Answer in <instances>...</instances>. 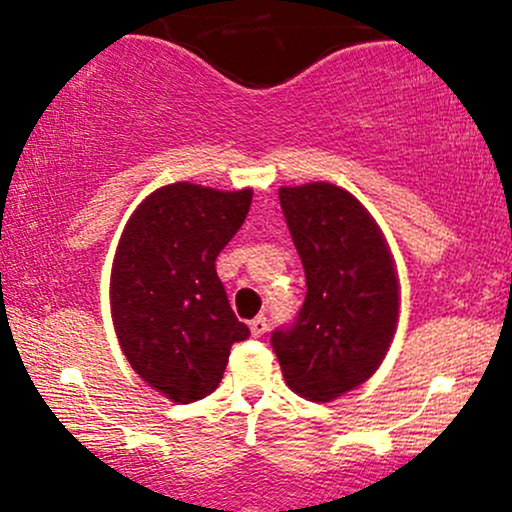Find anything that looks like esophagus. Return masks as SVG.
<instances>
[{"label": "esophagus", "mask_w": 512, "mask_h": 512, "mask_svg": "<svg viewBox=\"0 0 512 512\" xmlns=\"http://www.w3.org/2000/svg\"><path fill=\"white\" fill-rule=\"evenodd\" d=\"M267 327H269V322H267V317L264 315H260V317H255V320L250 322V332H252V337H262L264 332H267Z\"/></svg>", "instance_id": "esophagus-1"}]
</instances>
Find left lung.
Segmentation results:
<instances>
[{
    "label": "left lung",
    "mask_w": 512,
    "mask_h": 512,
    "mask_svg": "<svg viewBox=\"0 0 512 512\" xmlns=\"http://www.w3.org/2000/svg\"><path fill=\"white\" fill-rule=\"evenodd\" d=\"M279 202L308 293L296 320L272 332V349L296 395L330 402L383 363L397 327L395 262L378 223L342 187H281Z\"/></svg>",
    "instance_id": "1"
}]
</instances>
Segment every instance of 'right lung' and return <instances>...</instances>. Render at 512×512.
Masks as SVG:
<instances>
[{
    "label": "right lung",
    "instance_id": "add662e5",
    "mask_svg": "<svg viewBox=\"0 0 512 512\" xmlns=\"http://www.w3.org/2000/svg\"><path fill=\"white\" fill-rule=\"evenodd\" d=\"M252 190L175 182L151 192L115 252L110 305L129 366L173 402L211 395L236 342L250 337L228 303L216 257L243 226Z\"/></svg>",
    "mask_w": 512,
    "mask_h": 512
}]
</instances>
